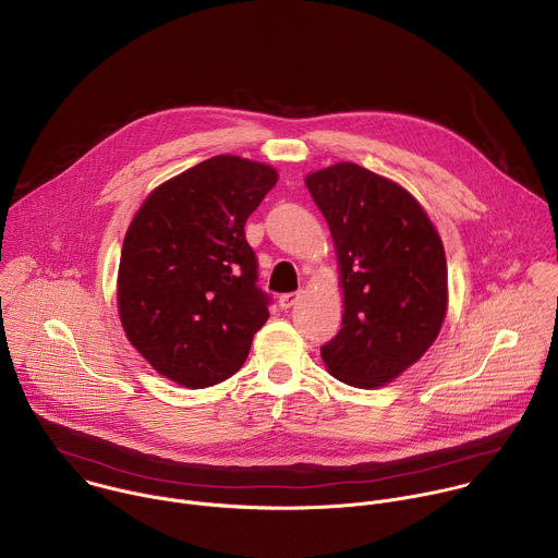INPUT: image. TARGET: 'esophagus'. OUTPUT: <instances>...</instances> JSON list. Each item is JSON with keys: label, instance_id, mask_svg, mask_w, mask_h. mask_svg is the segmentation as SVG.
<instances>
[{"label": "esophagus", "instance_id": "34e87169", "mask_svg": "<svg viewBox=\"0 0 558 558\" xmlns=\"http://www.w3.org/2000/svg\"><path fill=\"white\" fill-rule=\"evenodd\" d=\"M299 299H301V294H299V292L281 294V296H279V307H281V310H290L292 305H296V303H299Z\"/></svg>", "mask_w": 558, "mask_h": 558}]
</instances>
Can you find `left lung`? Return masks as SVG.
Instances as JSON below:
<instances>
[{"label":"left lung","mask_w":558,"mask_h":558,"mask_svg":"<svg viewBox=\"0 0 558 558\" xmlns=\"http://www.w3.org/2000/svg\"><path fill=\"white\" fill-rule=\"evenodd\" d=\"M336 248L342 327L320 349L325 368L355 388L397 379L440 333L449 288L440 235L399 183L342 161L305 177Z\"/></svg>","instance_id":"1"}]
</instances>
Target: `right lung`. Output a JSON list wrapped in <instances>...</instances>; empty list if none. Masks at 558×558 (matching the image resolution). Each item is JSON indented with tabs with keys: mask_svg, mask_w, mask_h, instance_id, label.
I'll return each instance as SVG.
<instances>
[{
	"mask_svg": "<svg viewBox=\"0 0 558 558\" xmlns=\"http://www.w3.org/2000/svg\"><path fill=\"white\" fill-rule=\"evenodd\" d=\"M277 181L272 166L218 155L155 187L131 220L118 314L170 381L207 388L246 362L270 312L244 225Z\"/></svg>",
	"mask_w": 558,
	"mask_h": 558,
	"instance_id": "right-lung-1",
	"label": "right lung"
}]
</instances>
